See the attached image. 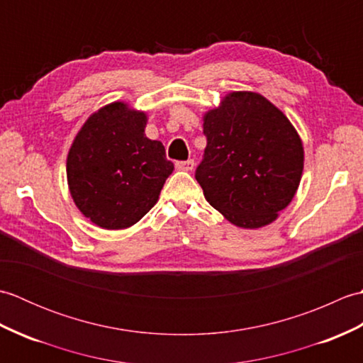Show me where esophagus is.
<instances>
[{
	"instance_id": "esophagus-1",
	"label": "esophagus",
	"mask_w": 363,
	"mask_h": 363,
	"mask_svg": "<svg viewBox=\"0 0 363 363\" xmlns=\"http://www.w3.org/2000/svg\"><path fill=\"white\" fill-rule=\"evenodd\" d=\"M195 167V162L194 159H189V160H179L176 162V168L181 169V172H191Z\"/></svg>"
}]
</instances>
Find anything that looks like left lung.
<instances>
[{
	"label": "left lung",
	"mask_w": 363,
	"mask_h": 363,
	"mask_svg": "<svg viewBox=\"0 0 363 363\" xmlns=\"http://www.w3.org/2000/svg\"><path fill=\"white\" fill-rule=\"evenodd\" d=\"M207 146L195 177L212 207L240 228H262L295 196L303 143L289 118L259 94L233 91L204 115Z\"/></svg>",
	"instance_id": "left-lung-1"
}]
</instances>
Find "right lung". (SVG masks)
<instances>
[{
  "label": "right lung",
  "instance_id": "obj_1",
  "mask_svg": "<svg viewBox=\"0 0 363 363\" xmlns=\"http://www.w3.org/2000/svg\"><path fill=\"white\" fill-rule=\"evenodd\" d=\"M146 115L125 103L95 112L68 152L67 179L78 209L104 229L135 225L157 203L173 162L145 135Z\"/></svg>",
  "mask_w": 363,
  "mask_h": 363
}]
</instances>
